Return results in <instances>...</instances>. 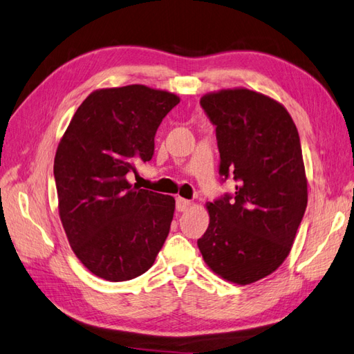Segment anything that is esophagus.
Masks as SVG:
<instances>
[{"label":"esophagus","mask_w":354,"mask_h":354,"mask_svg":"<svg viewBox=\"0 0 354 354\" xmlns=\"http://www.w3.org/2000/svg\"><path fill=\"white\" fill-rule=\"evenodd\" d=\"M190 207H192V202H190V201L183 199V197H176V211L184 212V211H187Z\"/></svg>","instance_id":"obj_1"}]
</instances>
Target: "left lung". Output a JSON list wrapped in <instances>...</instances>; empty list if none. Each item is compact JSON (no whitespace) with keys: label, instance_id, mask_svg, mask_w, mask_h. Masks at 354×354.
Listing matches in <instances>:
<instances>
[{"label":"left lung","instance_id":"left-lung-1","mask_svg":"<svg viewBox=\"0 0 354 354\" xmlns=\"http://www.w3.org/2000/svg\"><path fill=\"white\" fill-rule=\"evenodd\" d=\"M201 106L216 127L220 183L236 185L207 205L209 226L197 245L214 273L248 285L288 257L305 214L300 137L281 104L248 88L205 95Z\"/></svg>","mask_w":354,"mask_h":354}]
</instances>
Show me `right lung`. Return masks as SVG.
I'll list each match as a JSON object with an SVG mask.
<instances>
[{"label":"right lung","mask_w":354,"mask_h":354,"mask_svg":"<svg viewBox=\"0 0 354 354\" xmlns=\"http://www.w3.org/2000/svg\"><path fill=\"white\" fill-rule=\"evenodd\" d=\"M179 104L174 93L133 84L101 88L78 106L57 147L60 218L73 253L105 281L149 270L169 235L175 199L128 180L151 161L155 134Z\"/></svg>","instance_id":"right-lung-1"}]
</instances>
